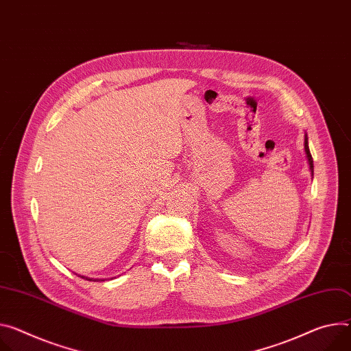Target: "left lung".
<instances>
[{"instance_id":"left-lung-1","label":"left lung","mask_w":351,"mask_h":351,"mask_svg":"<svg viewBox=\"0 0 351 351\" xmlns=\"http://www.w3.org/2000/svg\"><path fill=\"white\" fill-rule=\"evenodd\" d=\"M304 145H305V152H306V158H308V162H309V169H311V173H312V176H313V159H312V155H311V152H309V147H308V137H305V143H304Z\"/></svg>"}]
</instances>
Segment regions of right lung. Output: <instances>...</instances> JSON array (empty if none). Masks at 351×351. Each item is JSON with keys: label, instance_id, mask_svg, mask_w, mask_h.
<instances>
[{"label": "right lung", "instance_id": "right-lung-1", "mask_svg": "<svg viewBox=\"0 0 351 351\" xmlns=\"http://www.w3.org/2000/svg\"><path fill=\"white\" fill-rule=\"evenodd\" d=\"M82 278H86V280H92V278H88V277H82ZM99 278H97V280H93V281H98ZM99 281H105V280H99Z\"/></svg>", "mask_w": 351, "mask_h": 351}]
</instances>
